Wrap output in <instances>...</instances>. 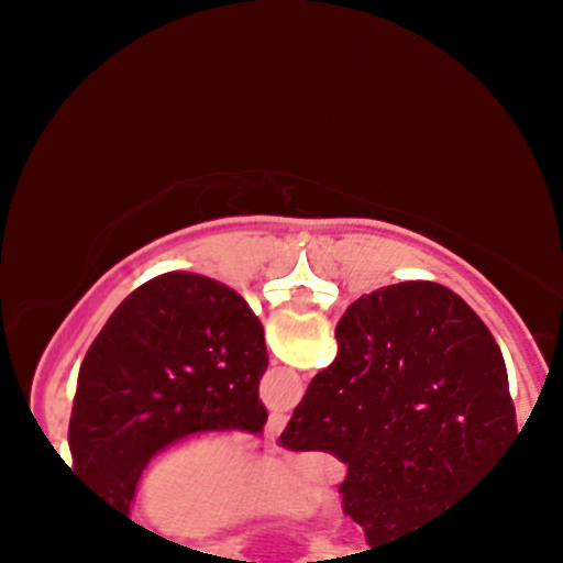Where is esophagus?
I'll list each match as a JSON object with an SVG mask.
<instances>
[{
	"mask_svg": "<svg viewBox=\"0 0 563 563\" xmlns=\"http://www.w3.org/2000/svg\"><path fill=\"white\" fill-rule=\"evenodd\" d=\"M286 421H288V418L283 416V412H273V416H269V421H267V439H269V442H275V439L280 437V431L286 429Z\"/></svg>",
	"mask_w": 563,
	"mask_h": 563,
	"instance_id": "obj_1",
	"label": "esophagus"
}]
</instances>
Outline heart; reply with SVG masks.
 Here are the masks:
<instances>
[{
	"label": "heart",
	"mask_w": 563,
	"mask_h": 563,
	"mask_svg": "<svg viewBox=\"0 0 563 563\" xmlns=\"http://www.w3.org/2000/svg\"><path fill=\"white\" fill-rule=\"evenodd\" d=\"M322 503L320 489L277 468H256L243 444L192 439L158 457L142 476L137 510L147 529L172 538H214L262 516L296 514Z\"/></svg>",
	"instance_id": "1"
}]
</instances>
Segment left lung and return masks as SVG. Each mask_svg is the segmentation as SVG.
I'll return each instance as SVG.
<instances>
[{"mask_svg":"<svg viewBox=\"0 0 563 563\" xmlns=\"http://www.w3.org/2000/svg\"><path fill=\"white\" fill-rule=\"evenodd\" d=\"M264 328L235 290L192 273L153 277L97 333L79 371L74 474L129 516L153 455L200 431L260 434Z\"/></svg>","mask_w":563,"mask_h":563,"instance_id":"left-lung-1","label":"left lung"}]
</instances>
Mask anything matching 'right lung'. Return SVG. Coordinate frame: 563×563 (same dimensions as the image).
Returning a JSON list of instances; mask_svg holds the SVG:
<instances>
[{"label":"right lung","instance_id":"add662e5","mask_svg":"<svg viewBox=\"0 0 563 563\" xmlns=\"http://www.w3.org/2000/svg\"><path fill=\"white\" fill-rule=\"evenodd\" d=\"M335 341L280 444L346 463L339 493L367 545L407 540L482 487L516 439L500 346L461 296L429 280L360 296Z\"/></svg>","mask_w":563,"mask_h":563}]
</instances>
